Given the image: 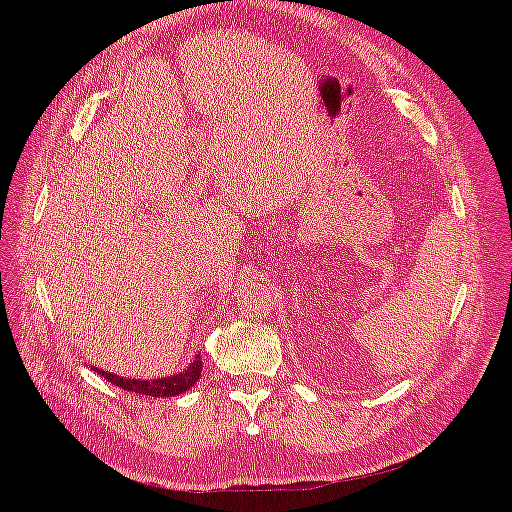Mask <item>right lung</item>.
Instances as JSON below:
<instances>
[{"instance_id": "add662e5", "label": "right lung", "mask_w": 512, "mask_h": 512, "mask_svg": "<svg viewBox=\"0 0 512 512\" xmlns=\"http://www.w3.org/2000/svg\"><path fill=\"white\" fill-rule=\"evenodd\" d=\"M95 373H99L101 377H105L109 383L129 391V393H139V395H150V397H174L180 393H186L188 389L194 387V383L200 379L202 373V360L200 354L194 356V360L188 364V369L164 377V379H150V381H143V379H129V377H119L113 373H105L103 369L91 367Z\"/></svg>"}]
</instances>
